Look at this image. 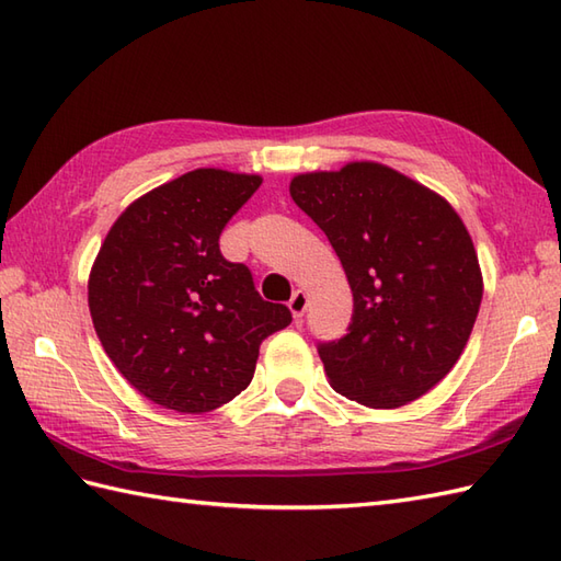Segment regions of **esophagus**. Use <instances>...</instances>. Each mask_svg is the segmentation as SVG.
Returning <instances> with one entry per match:
<instances>
[{"instance_id":"esophagus-1","label":"esophagus","mask_w":561,"mask_h":561,"mask_svg":"<svg viewBox=\"0 0 561 561\" xmlns=\"http://www.w3.org/2000/svg\"><path fill=\"white\" fill-rule=\"evenodd\" d=\"M306 306H308V294L304 289H296L294 296L289 299V311H291L294 320H301L304 318Z\"/></svg>"}]
</instances>
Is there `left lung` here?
I'll return each mask as SVG.
<instances>
[{"label": "left lung", "mask_w": 561, "mask_h": 561, "mask_svg": "<svg viewBox=\"0 0 561 561\" xmlns=\"http://www.w3.org/2000/svg\"><path fill=\"white\" fill-rule=\"evenodd\" d=\"M289 193L325 231L354 296L347 335L318 347L332 390L374 410L422 398L460 359L482 304L458 211L376 161L299 173Z\"/></svg>", "instance_id": "1"}]
</instances>
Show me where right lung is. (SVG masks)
I'll return each instance as SVG.
<instances>
[{"mask_svg": "<svg viewBox=\"0 0 561 561\" xmlns=\"http://www.w3.org/2000/svg\"><path fill=\"white\" fill-rule=\"evenodd\" d=\"M262 178L195 169L135 199L89 274V311L127 383L165 410L202 414L245 390L260 344L287 328V306L255 291L219 236Z\"/></svg>", "mask_w": 561, "mask_h": 561, "instance_id": "1", "label": "right lung"}]
</instances>
